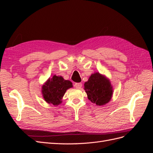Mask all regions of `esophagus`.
I'll return each mask as SVG.
<instances>
[{
	"label": "esophagus",
	"mask_w": 153,
	"mask_h": 153,
	"mask_svg": "<svg viewBox=\"0 0 153 153\" xmlns=\"http://www.w3.org/2000/svg\"><path fill=\"white\" fill-rule=\"evenodd\" d=\"M75 87L76 88V89H80V88L82 87V84L81 83H76L75 84Z\"/></svg>",
	"instance_id": "obj_1"
}]
</instances>
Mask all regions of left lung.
<instances>
[{
    "instance_id": "8db88e82",
    "label": "left lung",
    "mask_w": 153,
    "mask_h": 153,
    "mask_svg": "<svg viewBox=\"0 0 153 153\" xmlns=\"http://www.w3.org/2000/svg\"><path fill=\"white\" fill-rule=\"evenodd\" d=\"M87 98L98 106L108 103L113 95V87L109 78L98 72L92 73L84 84Z\"/></svg>"
}]
</instances>
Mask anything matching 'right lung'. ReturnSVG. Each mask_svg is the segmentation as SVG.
Returning a JSON list of instances; mask_svg holds the SVG:
<instances>
[{
    "mask_svg": "<svg viewBox=\"0 0 153 153\" xmlns=\"http://www.w3.org/2000/svg\"><path fill=\"white\" fill-rule=\"evenodd\" d=\"M72 87L71 81L64 80L61 76L53 75L44 83L41 88V93L47 103L57 106L62 102V98L66 91Z\"/></svg>",
    "mask_w": 153,
    "mask_h": 153,
    "instance_id": "right-lung-1",
    "label": "right lung"
}]
</instances>
